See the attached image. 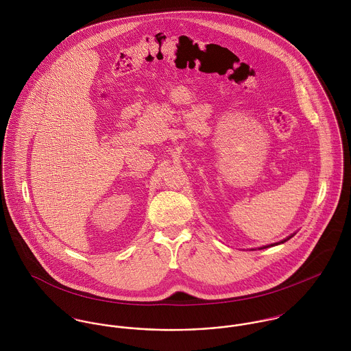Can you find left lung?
Here are the masks:
<instances>
[{
    "label": "left lung",
    "instance_id": "left-lung-1",
    "mask_svg": "<svg viewBox=\"0 0 351 351\" xmlns=\"http://www.w3.org/2000/svg\"><path fill=\"white\" fill-rule=\"evenodd\" d=\"M292 237H295V234L293 235H291V237H288L287 239H284V241H281V242H278V243H273V245H269V246H263V247H261V250L262 249H266V247H270V246H276V245H281V243H284V242H287V241H289Z\"/></svg>",
    "mask_w": 351,
    "mask_h": 351
}]
</instances>
